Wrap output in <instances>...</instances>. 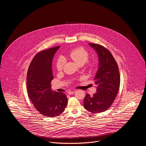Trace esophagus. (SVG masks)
<instances>
[{"label":"esophagus","instance_id":"esophagus-1","mask_svg":"<svg viewBox=\"0 0 146 146\" xmlns=\"http://www.w3.org/2000/svg\"><path fill=\"white\" fill-rule=\"evenodd\" d=\"M75 92H76V91H74V90H73V91H68L67 93H68L69 95H72V94H73Z\"/></svg>","mask_w":146,"mask_h":146}]
</instances>
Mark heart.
Here are the masks:
<instances>
[{
  "instance_id": "obj_1",
  "label": "heart",
  "mask_w": 146,
  "mask_h": 146,
  "mask_svg": "<svg viewBox=\"0 0 146 146\" xmlns=\"http://www.w3.org/2000/svg\"><path fill=\"white\" fill-rule=\"evenodd\" d=\"M90 53L84 48L77 47L72 50L69 52V56L75 61L78 65H82L84 64L90 58ZM65 64V60L63 58H59L55 64L56 69L58 71H60L63 69ZM95 65L91 62L88 63V68L90 70L94 69Z\"/></svg>"
}]
</instances>
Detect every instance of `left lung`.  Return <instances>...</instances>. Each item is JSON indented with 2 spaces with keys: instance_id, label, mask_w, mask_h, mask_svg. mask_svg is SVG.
<instances>
[{
  "instance_id": "obj_1",
  "label": "left lung",
  "mask_w": 146,
  "mask_h": 146,
  "mask_svg": "<svg viewBox=\"0 0 146 146\" xmlns=\"http://www.w3.org/2000/svg\"><path fill=\"white\" fill-rule=\"evenodd\" d=\"M99 58V67L94 78L97 86L96 93L92 96L87 94L84 107L88 111L99 113L108 110L114 101L120 85V76L118 65L111 53L105 47L90 43Z\"/></svg>"
}]
</instances>
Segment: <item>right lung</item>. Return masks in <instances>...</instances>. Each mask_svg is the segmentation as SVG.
Segmentation results:
<instances>
[{"label":"right lung","mask_w":146,"mask_h":146,"mask_svg":"<svg viewBox=\"0 0 146 146\" xmlns=\"http://www.w3.org/2000/svg\"><path fill=\"white\" fill-rule=\"evenodd\" d=\"M60 46L37 53L29 66L27 85L28 96L36 109L46 117H55L64 112L68 103L66 95L52 91L51 82L54 77L52 61Z\"/></svg>","instance_id":"add662e5"}]
</instances>
